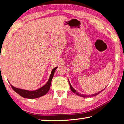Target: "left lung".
Masks as SVG:
<instances>
[{
	"label": "left lung",
	"mask_w": 124,
	"mask_h": 124,
	"mask_svg": "<svg viewBox=\"0 0 124 124\" xmlns=\"http://www.w3.org/2000/svg\"><path fill=\"white\" fill-rule=\"evenodd\" d=\"M69 85H70V89H71V91L73 92V93H76V94L77 95H79V96H82V97H91V96H96V95H98L99 93H101V92H102L103 91V90H102V91H100L99 92H98V93H95V94H92V95H89V96H87L86 95H83V94H79L78 93V92H76V90H75V89L73 88V87H72V86H71V84L70 83V82H69Z\"/></svg>",
	"instance_id": "1"
}]
</instances>
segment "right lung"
<instances>
[{
  "label": "right lung",
  "mask_w": 124,
  "mask_h": 124,
  "mask_svg": "<svg viewBox=\"0 0 124 124\" xmlns=\"http://www.w3.org/2000/svg\"><path fill=\"white\" fill-rule=\"evenodd\" d=\"M57 67H55L52 70V72L51 73V75H50L49 79L45 85L43 86V87H41V88L37 89V90L32 91L25 90V89L16 88L11 85L12 88L13 89V90H14L16 93H17L18 94H19L20 95H21L23 97H24V98L32 99H36V98H38V97H41L42 96L44 95H45L49 90L52 78L53 77L55 71L57 69Z\"/></svg>",
  "instance_id": "right-lung-1"
}]
</instances>
